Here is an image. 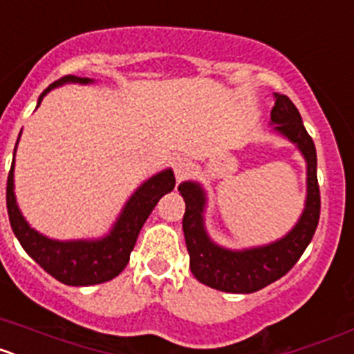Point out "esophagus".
I'll return each instance as SVG.
<instances>
[{
  "label": "esophagus",
  "instance_id": "obj_1",
  "mask_svg": "<svg viewBox=\"0 0 354 354\" xmlns=\"http://www.w3.org/2000/svg\"><path fill=\"white\" fill-rule=\"evenodd\" d=\"M193 170V162L192 159L186 158V156H177L174 159V171H175V177L179 180L186 179L187 175L192 174Z\"/></svg>",
  "mask_w": 354,
  "mask_h": 354
}]
</instances>
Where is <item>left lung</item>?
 Masks as SVG:
<instances>
[{
  "label": "left lung",
  "instance_id": "left-lung-1",
  "mask_svg": "<svg viewBox=\"0 0 354 354\" xmlns=\"http://www.w3.org/2000/svg\"><path fill=\"white\" fill-rule=\"evenodd\" d=\"M273 131L298 147L306 161V200L298 223L282 239L264 246L228 250L216 245L207 236L204 209L207 196L198 183L186 180L179 192L186 202L183 230L186 237L189 268L198 282L234 294H250L277 282L290 271L314 237L321 214V195L317 184V154L310 134L303 126L301 115L287 95L274 93L271 109Z\"/></svg>",
  "mask_w": 354,
  "mask_h": 354
}]
</instances>
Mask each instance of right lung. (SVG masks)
Listing matches in <instances>:
<instances>
[{
  "mask_svg": "<svg viewBox=\"0 0 354 354\" xmlns=\"http://www.w3.org/2000/svg\"><path fill=\"white\" fill-rule=\"evenodd\" d=\"M65 83L88 84L93 80L77 76H65L55 81L44 90L39 97L37 108L40 106L46 93L56 86ZM21 136V134H19ZM19 142V138H17ZM17 149V145H15ZM14 149V158H15ZM175 187L174 171L162 170L147 179L136 192L127 200L117 221L111 227L109 234L101 239H77V241H58L49 239L31 228L30 223L21 214L14 193V161H12L8 180H6V209L10 218L12 230L19 239L21 246L26 250L37 264L44 271H48L58 282L65 286H95V283L108 282L118 277L129 262L138 234L149 214L162 195L170 193Z\"/></svg>",
  "mask_w": 354,
  "mask_h": 354,
  "instance_id": "add662e5",
  "label": "right lung"
}]
</instances>
